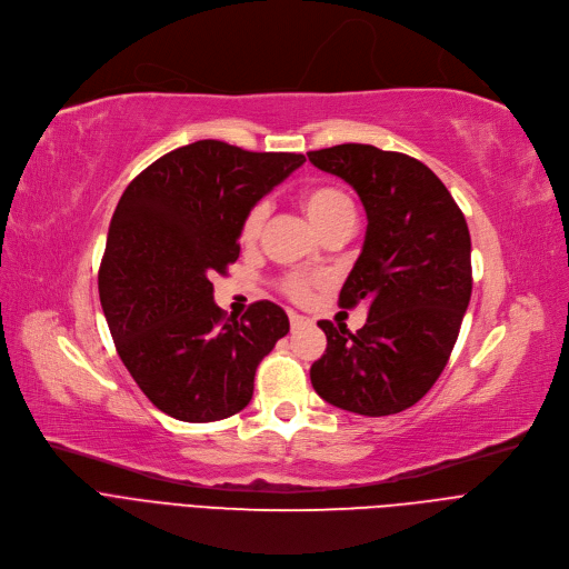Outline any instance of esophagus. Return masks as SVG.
<instances>
[{
    "label": "esophagus",
    "instance_id": "obj_1",
    "mask_svg": "<svg viewBox=\"0 0 569 569\" xmlns=\"http://www.w3.org/2000/svg\"><path fill=\"white\" fill-rule=\"evenodd\" d=\"M288 318H290V325H292V327H300V325H307V322H309L307 316L297 313V311H288Z\"/></svg>",
    "mask_w": 569,
    "mask_h": 569
}]
</instances>
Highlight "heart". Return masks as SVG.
I'll return each mask as SVG.
<instances>
[{
  "label": "heart",
  "instance_id": "heart-1",
  "mask_svg": "<svg viewBox=\"0 0 569 569\" xmlns=\"http://www.w3.org/2000/svg\"><path fill=\"white\" fill-rule=\"evenodd\" d=\"M300 204L307 212V217L311 219V223L320 230V234L339 223L355 221V204H352L350 196L343 189H339L337 184L320 182V184H311V187L302 189ZM264 219H267V202H256L247 212L242 228H239V239H242L244 244H253L260 237ZM311 286H313L311 279L300 277V274H290L281 281L283 292L290 297V300H297V302L309 300Z\"/></svg>",
  "mask_w": 569,
  "mask_h": 569
}]
</instances>
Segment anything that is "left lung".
I'll return each mask as SVG.
<instances>
[{
    "instance_id": "8db88e82",
    "label": "left lung",
    "mask_w": 569,
    "mask_h": 569,
    "mask_svg": "<svg viewBox=\"0 0 569 569\" xmlns=\"http://www.w3.org/2000/svg\"><path fill=\"white\" fill-rule=\"evenodd\" d=\"M309 161L341 177L367 209V237L339 305H369L355 335L320 320L325 355L311 367L320 399L382 417L420 401L457 343L472 292L470 232L440 179L401 152L346 142L309 152Z\"/></svg>"
}]
</instances>
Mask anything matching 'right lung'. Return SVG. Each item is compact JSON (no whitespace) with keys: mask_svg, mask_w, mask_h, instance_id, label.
Wrapping results in <instances>:
<instances>
[{"mask_svg":"<svg viewBox=\"0 0 569 569\" xmlns=\"http://www.w3.org/2000/svg\"><path fill=\"white\" fill-rule=\"evenodd\" d=\"M305 154L198 140L144 168L117 202L99 269L114 348L144 397L182 422L249 406L262 357L288 335L274 302L242 318L214 305V274L239 258L249 209Z\"/></svg>","mask_w":569,"mask_h":569,"instance_id":"obj_1","label":"right lung"}]
</instances>
